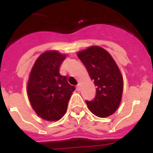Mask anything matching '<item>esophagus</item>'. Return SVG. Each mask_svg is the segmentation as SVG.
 <instances>
[{"mask_svg": "<svg viewBox=\"0 0 153 153\" xmlns=\"http://www.w3.org/2000/svg\"><path fill=\"white\" fill-rule=\"evenodd\" d=\"M76 89H77V91H80V84L79 83V84H77Z\"/></svg>", "mask_w": 153, "mask_h": 153, "instance_id": "1", "label": "esophagus"}]
</instances>
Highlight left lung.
Listing matches in <instances>:
<instances>
[{
    "label": "left lung",
    "mask_w": 153,
    "mask_h": 153,
    "mask_svg": "<svg viewBox=\"0 0 153 153\" xmlns=\"http://www.w3.org/2000/svg\"><path fill=\"white\" fill-rule=\"evenodd\" d=\"M78 57L97 87L95 98L86 101L88 109L101 118L112 115L120 106L123 93V78L115 60L97 46L79 51Z\"/></svg>",
    "instance_id": "1"
}]
</instances>
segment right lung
Instances as JSON below:
<instances>
[{"instance_id":"add662e5","label":"right lung","mask_w":153,"mask_h":153,"mask_svg":"<svg viewBox=\"0 0 153 153\" xmlns=\"http://www.w3.org/2000/svg\"><path fill=\"white\" fill-rule=\"evenodd\" d=\"M65 59L56 51L44 52L32 69L28 82V97L33 109L41 118L56 121L66 112L68 102L75 88L60 75L59 70Z\"/></svg>"}]
</instances>
